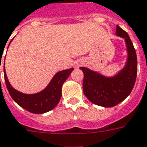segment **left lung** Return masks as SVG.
Here are the masks:
<instances>
[{
  "label": "left lung",
  "mask_w": 147,
  "mask_h": 147,
  "mask_svg": "<svg viewBox=\"0 0 147 147\" xmlns=\"http://www.w3.org/2000/svg\"><path fill=\"white\" fill-rule=\"evenodd\" d=\"M116 35L125 39L128 51L126 67L117 76L107 78L86 67L84 72L83 90L85 96L94 104L111 107L123 101L131 94L137 76V56L129 35L117 25Z\"/></svg>",
  "instance_id": "1"
}]
</instances>
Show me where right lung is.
<instances>
[{
  "mask_svg": "<svg viewBox=\"0 0 147 147\" xmlns=\"http://www.w3.org/2000/svg\"><path fill=\"white\" fill-rule=\"evenodd\" d=\"M73 70V68H70L57 72L44 91L33 95H26L15 90L9 84L5 67L4 74L6 87L13 100L29 112L43 114L55 108L58 104L62 95V85Z\"/></svg>",
  "mask_w": 147,
  "mask_h": 147,
  "instance_id": "1",
  "label": "right lung"
}]
</instances>
